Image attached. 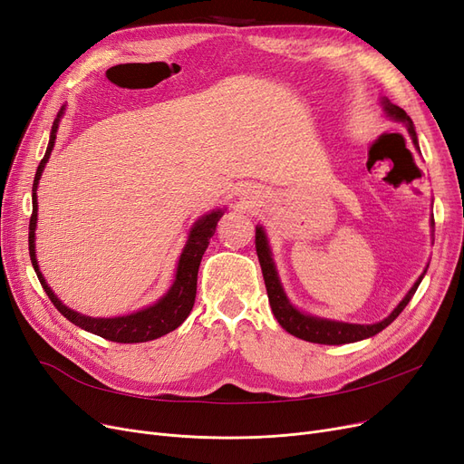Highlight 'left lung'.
Here are the masks:
<instances>
[{
	"label": "left lung",
	"mask_w": 464,
	"mask_h": 464,
	"mask_svg": "<svg viewBox=\"0 0 464 464\" xmlns=\"http://www.w3.org/2000/svg\"><path fill=\"white\" fill-rule=\"evenodd\" d=\"M384 109H386L388 116H392L393 120H400V122H403L407 126L411 137H413V143L419 147L417 133H415V128H413V120L407 116V112L398 105H392L388 99L384 101ZM256 254H258V260H260V266H262L266 290H267V298H269V304H271L273 315H276V319L279 321V324L286 333H290L296 338L314 342V344L338 346V344H348V342H357V340H363V338L379 334L382 329H386L388 324L405 310V305L409 304L411 298H413V295L417 293V288H419V285L424 277V273H422L419 281L413 285V288L409 290V295L400 302L396 310H393L384 321L374 323V324L338 323V321L319 319V317L300 314L296 307L286 300V296L283 293V286H281L279 277H277L276 266H273L271 252H269V246H267V238H266V233L262 231V227H256Z\"/></svg>",
	"instance_id": "obj_1"
}]
</instances>
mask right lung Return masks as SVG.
Wrapping results in <instances>:
<instances>
[{
	"instance_id": "1",
	"label": "right lung",
	"mask_w": 464,
	"mask_h": 464,
	"mask_svg": "<svg viewBox=\"0 0 464 464\" xmlns=\"http://www.w3.org/2000/svg\"><path fill=\"white\" fill-rule=\"evenodd\" d=\"M63 109L57 112V118L53 120V128H51V135H49V145L47 150L44 154V159L38 166L36 178H34V187H32V216H30V233H28V250H30V260L34 266V271L45 290V295L49 296V300L53 302V305L57 310L71 321L74 323L76 327L93 333L105 340H112V342H120V344H135V342H149L154 338H160L168 333H171L174 329H178L179 324L187 319V315L191 314L193 304H195V296H197V276H198V266L202 260L204 250L208 248L210 238L216 233V226L219 218L223 216L221 210L206 214L204 218H200L195 227L191 229V235H188V241L183 248V254L178 264V273H176V281L171 285V288L168 290V295L164 298H160L157 304L145 307V310L131 314V315H124V317H112V319H97V317H85L82 314H76L74 310H68L66 305H63V302L53 295L45 283V279L42 277V273L38 269V260H36V252H34V231H36V219H38V200H36V187L40 181L42 171L45 168V162L49 160L51 149L55 145V133L59 128V118L63 114Z\"/></svg>"
}]
</instances>
